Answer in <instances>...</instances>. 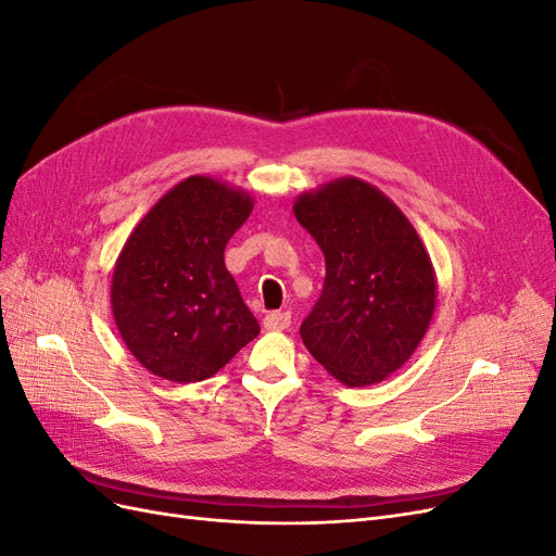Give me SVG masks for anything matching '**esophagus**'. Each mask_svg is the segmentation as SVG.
Listing matches in <instances>:
<instances>
[{
    "instance_id": "1",
    "label": "esophagus",
    "mask_w": 556,
    "mask_h": 556,
    "mask_svg": "<svg viewBox=\"0 0 556 556\" xmlns=\"http://www.w3.org/2000/svg\"><path fill=\"white\" fill-rule=\"evenodd\" d=\"M262 325L268 331H282V329H288L292 325V315L288 311L268 313V315H264V323Z\"/></svg>"
}]
</instances>
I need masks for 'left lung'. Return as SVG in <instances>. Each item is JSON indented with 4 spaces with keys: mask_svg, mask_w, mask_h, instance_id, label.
Listing matches in <instances>:
<instances>
[{
    "mask_svg": "<svg viewBox=\"0 0 556 556\" xmlns=\"http://www.w3.org/2000/svg\"><path fill=\"white\" fill-rule=\"evenodd\" d=\"M292 211L327 264L301 341L343 384L382 382L413 357L435 311L439 282L422 239L390 197L355 176L299 194Z\"/></svg>",
    "mask_w": 556,
    "mask_h": 556,
    "instance_id": "1",
    "label": "left lung"
}]
</instances>
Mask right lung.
Instances as JSON below:
<instances>
[{"label": "right lung", "instance_id": "right-lung-1", "mask_svg": "<svg viewBox=\"0 0 556 556\" xmlns=\"http://www.w3.org/2000/svg\"><path fill=\"white\" fill-rule=\"evenodd\" d=\"M255 208L245 190L190 176L134 227L115 260L111 308L127 350L172 382L215 376L260 333L225 245Z\"/></svg>", "mask_w": 556, "mask_h": 556}]
</instances>
